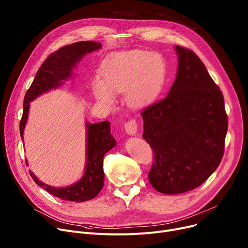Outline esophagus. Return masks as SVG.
<instances>
[{
	"label": "esophagus",
	"instance_id": "1",
	"mask_svg": "<svg viewBox=\"0 0 248 248\" xmlns=\"http://www.w3.org/2000/svg\"><path fill=\"white\" fill-rule=\"evenodd\" d=\"M124 130L130 136H135L138 131V123L136 120L131 119L124 124Z\"/></svg>",
	"mask_w": 248,
	"mask_h": 248
}]
</instances>
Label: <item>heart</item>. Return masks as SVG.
<instances>
[{
    "label": "heart",
    "instance_id": "heart-1",
    "mask_svg": "<svg viewBox=\"0 0 248 248\" xmlns=\"http://www.w3.org/2000/svg\"><path fill=\"white\" fill-rule=\"evenodd\" d=\"M166 75V62L158 53H115L103 62V79L93 80V94L100 102L111 105L115 101L114 93L125 91L126 98L131 104L144 105L159 93Z\"/></svg>",
    "mask_w": 248,
    "mask_h": 248
}]
</instances>
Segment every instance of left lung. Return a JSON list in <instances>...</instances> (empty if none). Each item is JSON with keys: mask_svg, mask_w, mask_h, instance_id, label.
<instances>
[{"mask_svg": "<svg viewBox=\"0 0 248 248\" xmlns=\"http://www.w3.org/2000/svg\"><path fill=\"white\" fill-rule=\"evenodd\" d=\"M176 78L169 94L141 111L142 138L155 153L148 180L161 193L199 187L223 156L228 120L223 94L191 49L175 46Z\"/></svg>", "mask_w": 248, "mask_h": 248, "instance_id": "8db88e82", "label": "left lung"}]
</instances>
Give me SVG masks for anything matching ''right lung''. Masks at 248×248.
<instances>
[{
    "instance_id": "obj_1",
    "label": "right lung",
    "mask_w": 248,
    "mask_h": 248,
    "mask_svg": "<svg viewBox=\"0 0 248 248\" xmlns=\"http://www.w3.org/2000/svg\"><path fill=\"white\" fill-rule=\"evenodd\" d=\"M101 47L102 45L98 42H78L59 48L46 59L25 94L23 117L20 123L22 139L28 121L30 103L42 93L62 85L65 79L72 77L73 69L82 57ZM86 126L87 164L85 173L78 183L67 187L51 186L39 180L30 170L31 176L39 186L62 201L82 202L93 200L104 186V155L117 144V141L110 134V124L108 121L93 124L87 123Z\"/></svg>"
}]
</instances>
